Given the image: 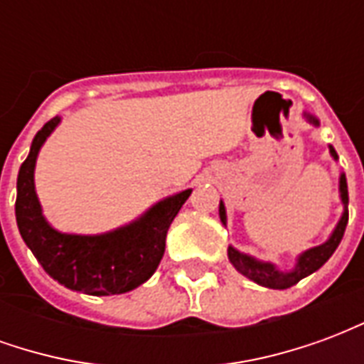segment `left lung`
<instances>
[{
    "label": "left lung",
    "mask_w": 364,
    "mask_h": 364,
    "mask_svg": "<svg viewBox=\"0 0 364 364\" xmlns=\"http://www.w3.org/2000/svg\"><path fill=\"white\" fill-rule=\"evenodd\" d=\"M304 117L310 124H314V127L320 124L318 119L312 117L310 112H304ZM329 154H331V158L337 159V151L333 150V146H329ZM339 197H341V203H343V214H341V218L337 222L336 230L331 232V236H329L321 245H316L312 250H306L304 253H300L296 259V265H294L292 271H287V273H284V271H279L273 263L255 259V257L247 255V253L237 252L236 247H232V245L228 247L230 263H232L240 273L244 274V277H247L250 281L257 282L261 287H267V289L274 290H284L290 289V287H294L298 281H302L304 277L312 274L314 271H318V269L333 255V252L337 250V245L341 244V240H343L345 228H347V220H349V210H347V205H349V193H347V179H345V173L339 175ZM218 213H220L222 224L226 226V208H224V203H222V200Z\"/></svg>",
    "instance_id": "1"
}]
</instances>
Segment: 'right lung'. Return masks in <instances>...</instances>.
Here are the masks:
<instances>
[{
    "label": "right lung",
    "mask_w": 364,
    "mask_h": 364,
    "mask_svg": "<svg viewBox=\"0 0 364 364\" xmlns=\"http://www.w3.org/2000/svg\"><path fill=\"white\" fill-rule=\"evenodd\" d=\"M58 124L54 117L36 132L17 175L15 216L21 237L44 271L66 289L91 296L128 292L156 273L166 252L167 230L193 189L159 200L140 218L107 234H62L43 216L35 191L36 156Z\"/></svg>",
    "instance_id": "1"
}]
</instances>
